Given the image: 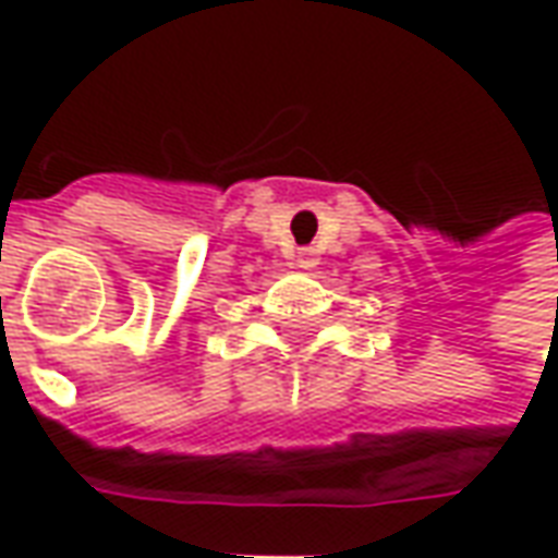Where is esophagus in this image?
Here are the masks:
<instances>
[{
  "mask_svg": "<svg viewBox=\"0 0 558 558\" xmlns=\"http://www.w3.org/2000/svg\"><path fill=\"white\" fill-rule=\"evenodd\" d=\"M316 263H319V251H316V247H299V254H295V266L314 268Z\"/></svg>",
  "mask_w": 558,
  "mask_h": 558,
  "instance_id": "esophagus-1",
  "label": "esophagus"
}]
</instances>
